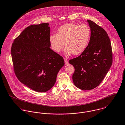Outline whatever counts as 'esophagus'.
Instances as JSON below:
<instances>
[{
  "label": "esophagus",
  "instance_id": "34e87169",
  "mask_svg": "<svg viewBox=\"0 0 125 125\" xmlns=\"http://www.w3.org/2000/svg\"><path fill=\"white\" fill-rule=\"evenodd\" d=\"M64 62L65 64L68 63V59H67L66 58H64Z\"/></svg>",
  "mask_w": 125,
  "mask_h": 125
}]
</instances>
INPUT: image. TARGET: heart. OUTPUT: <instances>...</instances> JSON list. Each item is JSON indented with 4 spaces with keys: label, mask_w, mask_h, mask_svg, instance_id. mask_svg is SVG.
Segmentation results:
<instances>
[{
    "label": "heart",
    "mask_w": 125,
    "mask_h": 125,
    "mask_svg": "<svg viewBox=\"0 0 125 125\" xmlns=\"http://www.w3.org/2000/svg\"><path fill=\"white\" fill-rule=\"evenodd\" d=\"M90 37V29L86 24L67 23L60 26L57 34L51 35L49 41L52 50L59 52L65 46L68 53L78 55L86 49Z\"/></svg>",
    "instance_id": "obj_1"
}]
</instances>
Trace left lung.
Instances as JSON below:
<instances>
[{"label":"left lung","mask_w":125,"mask_h":125,"mask_svg":"<svg viewBox=\"0 0 125 125\" xmlns=\"http://www.w3.org/2000/svg\"><path fill=\"white\" fill-rule=\"evenodd\" d=\"M87 21L91 31L88 46L80 56L69 61L74 68L72 76L74 85L84 90L98 87L113 62L111 43L106 32L93 21Z\"/></svg>","instance_id":"1"}]
</instances>
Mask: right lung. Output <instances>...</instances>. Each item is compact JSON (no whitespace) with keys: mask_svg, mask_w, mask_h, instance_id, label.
<instances>
[{"mask_svg":"<svg viewBox=\"0 0 125 125\" xmlns=\"http://www.w3.org/2000/svg\"><path fill=\"white\" fill-rule=\"evenodd\" d=\"M48 23L26 27L14 40L11 54L18 80L30 89L44 92L52 88L64 65L62 57L51 48Z\"/></svg>","mask_w":125,"mask_h":125,"instance_id":"add662e5","label":"right lung"}]
</instances>
